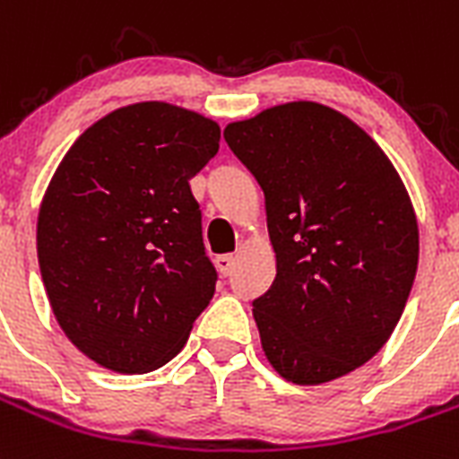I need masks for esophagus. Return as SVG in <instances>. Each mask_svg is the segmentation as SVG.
Masks as SVG:
<instances>
[{
  "label": "esophagus",
  "mask_w": 459,
  "mask_h": 459,
  "mask_svg": "<svg viewBox=\"0 0 459 459\" xmlns=\"http://www.w3.org/2000/svg\"><path fill=\"white\" fill-rule=\"evenodd\" d=\"M214 263H217V270L221 277H229L230 273H233V265H235V256L233 254H221V256L214 258Z\"/></svg>",
  "instance_id": "34e87169"
}]
</instances>
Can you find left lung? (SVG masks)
Segmentation results:
<instances>
[{"label": "left lung", "instance_id": "1", "mask_svg": "<svg viewBox=\"0 0 459 459\" xmlns=\"http://www.w3.org/2000/svg\"><path fill=\"white\" fill-rule=\"evenodd\" d=\"M224 138L265 194L277 277L254 300L263 353L281 378L328 384L374 358L418 268V219L368 131L316 101L230 122Z\"/></svg>", "mask_w": 459, "mask_h": 459}]
</instances>
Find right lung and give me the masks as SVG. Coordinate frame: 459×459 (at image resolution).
Masks as SVG:
<instances>
[{
  "label": "right lung",
  "instance_id": "right-lung-1",
  "mask_svg": "<svg viewBox=\"0 0 459 459\" xmlns=\"http://www.w3.org/2000/svg\"><path fill=\"white\" fill-rule=\"evenodd\" d=\"M214 119L131 103L82 131L43 194L37 254L59 328L117 374L159 369L214 296L189 180L217 154Z\"/></svg>",
  "mask_w": 459,
  "mask_h": 459
}]
</instances>
